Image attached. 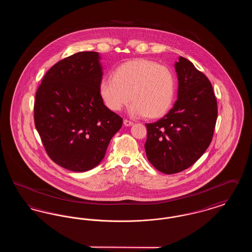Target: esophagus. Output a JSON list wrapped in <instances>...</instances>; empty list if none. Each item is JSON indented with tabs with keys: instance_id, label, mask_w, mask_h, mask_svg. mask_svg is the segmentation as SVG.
<instances>
[{
	"instance_id": "esophagus-1",
	"label": "esophagus",
	"mask_w": 252,
	"mask_h": 252,
	"mask_svg": "<svg viewBox=\"0 0 252 252\" xmlns=\"http://www.w3.org/2000/svg\"><path fill=\"white\" fill-rule=\"evenodd\" d=\"M124 125L126 126H131L132 125H133V122L128 120H124Z\"/></svg>"
}]
</instances>
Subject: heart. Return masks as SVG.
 <instances>
[{
    "instance_id": "heart-1",
    "label": "heart",
    "mask_w": 252,
    "mask_h": 252,
    "mask_svg": "<svg viewBox=\"0 0 252 252\" xmlns=\"http://www.w3.org/2000/svg\"><path fill=\"white\" fill-rule=\"evenodd\" d=\"M176 80L172 71L155 61L136 59L116 68L113 77H104L99 93L105 105L120 111L133 101L128 112L133 117L158 118L174 101Z\"/></svg>"
}]
</instances>
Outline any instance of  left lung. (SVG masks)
<instances>
[{"mask_svg":"<svg viewBox=\"0 0 252 252\" xmlns=\"http://www.w3.org/2000/svg\"><path fill=\"white\" fill-rule=\"evenodd\" d=\"M178 100L160 120L146 124V157L159 172H181L203 155L212 142L217 102L211 82L190 60L175 62Z\"/></svg>","mask_w":252,"mask_h":252,"instance_id":"left-lung-1","label":"left lung"}]
</instances>
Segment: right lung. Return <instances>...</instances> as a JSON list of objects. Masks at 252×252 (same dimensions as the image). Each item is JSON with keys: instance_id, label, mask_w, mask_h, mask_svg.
<instances>
[{"instance_id": "right-lung-1", "label": "right lung", "mask_w": 252, "mask_h": 252, "mask_svg": "<svg viewBox=\"0 0 252 252\" xmlns=\"http://www.w3.org/2000/svg\"><path fill=\"white\" fill-rule=\"evenodd\" d=\"M100 60L97 52H79L60 60L36 91L35 126L42 144L57 164L73 172L97 166L123 125L100 95Z\"/></svg>"}]
</instances>
